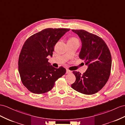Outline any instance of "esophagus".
<instances>
[{"label": "esophagus", "instance_id": "1", "mask_svg": "<svg viewBox=\"0 0 125 125\" xmlns=\"http://www.w3.org/2000/svg\"><path fill=\"white\" fill-rule=\"evenodd\" d=\"M71 73V71H70V70H69L68 69H66V74H69V73Z\"/></svg>", "mask_w": 125, "mask_h": 125}]
</instances>
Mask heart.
I'll return each mask as SVG.
<instances>
[{"label":"heart","instance_id":"1","mask_svg":"<svg viewBox=\"0 0 125 125\" xmlns=\"http://www.w3.org/2000/svg\"><path fill=\"white\" fill-rule=\"evenodd\" d=\"M78 41V40L75 37H71L68 40V41Z\"/></svg>","mask_w":125,"mask_h":125}]
</instances>
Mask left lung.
Wrapping results in <instances>:
<instances>
[{"instance_id": "left-lung-1", "label": "left lung", "mask_w": 125, "mask_h": 125, "mask_svg": "<svg viewBox=\"0 0 125 125\" xmlns=\"http://www.w3.org/2000/svg\"><path fill=\"white\" fill-rule=\"evenodd\" d=\"M81 38L82 46L79 57L88 66L83 74L73 71L76 80L74 90L84 94L97 93L106 84L110 75L111 55L105 42L95 34L83 30H72Z\"/></svg>"}]
</instances>
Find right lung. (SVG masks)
Wrapping results in <instances>:
<instances>
[{
  "label": "right lung",
  "mask_w": 125,
  "mask_h": 125,
  "mask_svg": "<svg viewBox=\"0 0 125 125\" xmlns=\"http://www.w3.org/2000/svg\"><path fill=\"white\" fill-rule=\"evenodd\" d=\"M70 29H44L31 35L24 43L18 59V71L22 83L35 94L50 91L59 78L65 74L62 66L55 68L48 62L54 46Z\"/></svg>",
  "instance_id": "right-lung-1"
}]
</instances>
